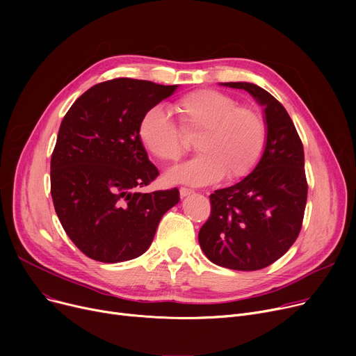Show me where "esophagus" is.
<instances>
[{
    "label": "esophagus",
    "mask_w": 356,
    "mask_h": 356,
    "mask_svg": "<svg viewBox=\"0 0 356 356\" xmlns=\"http://www.w3.org/2000/svg\"><path fill=\"white\" fill-rule=\"evenodd\" d=\"M179 192H180V197H186V196H189V195L193 193V191L188 189V188H180Z\"/></svg>",
    "instance_id": "1"
}]
</instances>
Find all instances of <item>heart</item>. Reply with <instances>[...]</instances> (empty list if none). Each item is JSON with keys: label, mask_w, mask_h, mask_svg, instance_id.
<instances>
[{"label": "heart", "mask_w": 356, "mask_h": 356, "mask_svg": "<svg viewBox=\"0 0 356 356\" xmlns=\"http://www.w3.org/2000/svg\"><path fill=\"white\" fill-rule=\"evenodd\" d=\"M173 111L186 133H200L192 160L165 173L168 183L204 186L228 176L239 180L248 176L264 154L267 125L251 106H238L227 93L199 89L179 98ZM138 140L153 157L176 161L184 153L180 128L161 106L147 109L137 127Z\"/></svg>", "instance_id": "b5f03b06"}]
</instances>
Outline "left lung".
<instances>
[{"instance_id": "8db88e82", "label": "left lung", "mask_w": 356, "mask_h": 356, "mask_svg": "<svg viewBox=\"0 0 356 356\" xmlns=\"http://www.w3.org/2000/svg\"><path fill=\"white\" fill-rule=\"evenodd\" d=\"M244 89L264 108L267 143L254 170L211 197V216L199 244L213 264L255 271L271 266L294 244L307 200L305 152L286 108L248 82L222 83Z\"/></svg>"}]
</instances>
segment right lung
<instances>
[{
  "label": "right lung",
  "mask_w": 356,
  "mask_h": 356,
  "mask_svg": "<svg viewBox=\"0 0 356 356\" xmlns=\"http://www.w3.org/2000/svg\"><path fill=\"white\" fill-rule=\"evenodd\" d=\"M176 89L112 79L88 89L65 115L50 161V192L65 232L86 257L108 264L140 257L163 215L179 203L176 188L137 191L159 176L138 140V121Z\"/></svg>",
  "instance_id": "add662e5"
}]
</instances>
